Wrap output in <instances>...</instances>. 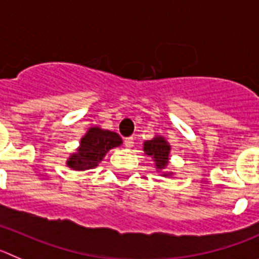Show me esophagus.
Wrapping results in <instances>:
<instances>
[{"label":"esophagus","instance_id":"1","mask_svg":"<svg viewBox=\"0 0 259 259\" xmlns=\"http://www.w3.org/2000/svg\"><path fill=\"white\" fill-rule=\"evenodd\" d=\"M133 146H134V139L132 137L125 138V147L126 148H133Z\"/></svg>","mask_w":259,"mask_h":259}]
</instances>
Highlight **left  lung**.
Returning a JSON list of instances; mask_svg holds the SVG:
<instances>
[{"mask_svg": "<svg viewBox=\"0 0 259 259\" xmlns=\"http://www.w3.org/2000/svg\"><path fill=\"white\" fill-rule=\"evenodd\" d=\"M143 151L147 156L152 157L153 165L157 172L161 176H171L174 172H167V166L170 163L171 146L165 137L154 135L152 139L143 143Z\"/></svg>", "mask_w": 259, "mask_h": 259, "instance_id": "left-lung-1", "label": "left lung"}]
</instances>
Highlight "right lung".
I'll return each instance as SVG.
<instances>
[{"mask_svg":"<svg viewBox=\"0 0 259 259\" xmlns=\"http://www.w3.org/2000/svg\"><path fill=\"white\" fill-rule=\"evenodd\" d=\"M122 144L121 137L115 132L92 126L80 138L76 151L67 157L66 166L74 171L91 170L98 166L110 149Z\"/></svg>","mask_w":259,"mask_h":259,"instance_id":"add662e5","label":"right lung"}]
</instances>
